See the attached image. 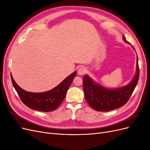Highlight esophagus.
I'll return each instance as SVG.
<instances>
[{
  "label": "esophagus",
  "mask_w": 150,
  "mask_h": 150,
  "mask_svg": "<svg viewBox=\"0 0 150 150\" xmlns=\"http://www.w3.org/2000/svg\"><path fill=\"white\" fill-rule=\"evenodd\" d=\"M85 72H86L85 67L82 66V67H81L79 68V69L78 71V73L79 75L82 76V75H83L85 73Z\"/></svg>",
  "instance_id": "esophagus-1"
}]
</instances>
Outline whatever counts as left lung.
I'll list each match as a JSON object with an SVG mask.
<instances>
[{
  "instance_id": "1",
  "label": "left lung",
  "mask_w": 150,
  "mask_h": 150,
  "mask_svg": "<svg viewBox=\"0 0 150 150\" xmlns=\"http://www.w3.org/2000/svg\"><path fill=\"white\" fill-rule=\"evenodd\" d=\"M122 39L126 43L129 44L124 35H122ZM139 75L138 57L136 74L128 84L122 87L112 89L106 88L95 82L88 74H86L83 76L86 100L91 107L98 111H109L124 106L129 100L138 84Z\"/></svg>"
}]
</instances>
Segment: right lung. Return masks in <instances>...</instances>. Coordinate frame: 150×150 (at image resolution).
I'll return each instance as SVG.
<instances>
[{"mask_svg":"<svg viewBox=\"0 0 150 150\" xmlns=\"http://www.w3.org/2000/svg\"><path fill=\"white\" fill-rule=\"evenodd\" d=\"M76 71L72 72L56 87L42 93L26 91L17 85L13 79L12 74H11V76L13 86L24 104L34 110L49 112L56 110L60 106L64 100L72 81L76 77Z\"/></svg>","mask_w":150,"mask_h":150,"instance_id":"obj_1","label":"right lung"}]
</instances>
